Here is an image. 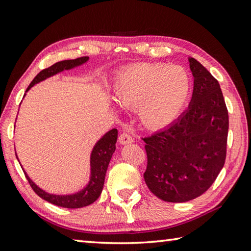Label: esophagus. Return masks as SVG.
I'll return each instance as SVG.
<instances>
[{
	"instance_id": "1",
	"label": "esophagus",
	"mask_w": 251,
	"mask_h": 251,
	"mask_svg": "<svg viewBox=\"0 0 251 251\" xmlns=\"http://www.w3.org/2000/svg\"><path fill=\"white\" fill-rule=\"evenodd\" d=\"M118 142H120V144H122V145H126V144L133 143L134 139L129 134L123 133L120 135V137H118Z\"/></svg>"
}]
</instances>
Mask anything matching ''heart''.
<instances>
[{"label": "heart", "mask_w": 251, "mask_h": 251, "mask_svg": "<svg viewBox=\"0 0 251 251\" xmlns=\"http://www.w3.org/2000/svg\"><path fill=\"white\" fill-rule=\"evenodd\" d=\"M192 92L185 69L163 63H142L127 67L114 85V100L123 107H137L148 128H163L176 120Z\"/></svg>", "instance_id": "1"}]
</instances>
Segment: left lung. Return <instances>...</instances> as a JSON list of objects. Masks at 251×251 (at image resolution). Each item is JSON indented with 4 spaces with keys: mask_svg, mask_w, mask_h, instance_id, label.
<instances>
[{
    "mask_svg": "<svg viewBox=\"0 0 251 251\" xmlns=\"http://www.w3.org/2000/svg\"><path fill=\"white\" fill-rule=\"evenodd\" d=\"M194 92L188 109L146 143L145 182L156 197L185 202L212 185L226 159L228 110L218 80L197 59L188 58Z\"/></svg>",
    "mask_w": 251,
    "mask_h": 251,
    "instance_id": "8db88e82",
    "label": "left lung"
}]
</instances>
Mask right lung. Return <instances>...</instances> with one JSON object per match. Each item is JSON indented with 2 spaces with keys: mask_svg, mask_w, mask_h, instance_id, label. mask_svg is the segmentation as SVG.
<instances>
[{
  "mask_svg": "<svg viewBox=\"0 0 251 251\" xmlns=\"http://www.w3.org/2000/svg\"><path fill=\"white\" fill-rule=\"evenodd\" d=\"M88 56L78 57L75 59H66V61H61L50 66L49 69L41 71L34 79L28 85L27 90H31L34 85L42 82L46 78L50 77L57 73H61L63 71H67L74 69L76 66H79L88 61ZM116 141H117V129L113 128L107 131L99 142L95 144L91 154V178L86 187H84L82 190L71 194V195H54L46 193L45 190L41 189L31 178L27 176V174L24 172L25 176L27 178V181L31 185L32 189L44 201H49L53 205L64 208H82L85 206L91 205L94 202L97 198L100 196L101 190L104 187V180L106 176V171H107L108 164L112 158L113 152L116 150ZM18 158V156H16ZM19 160V158H18Z\"/></svg>",
  "mask_w": 251,
  "mask_h": 251,
  "instance_id": "obj_1",
  "label": "right lung"
}]
</instances>
